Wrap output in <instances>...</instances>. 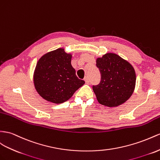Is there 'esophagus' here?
<instances>
[{
	"instance_id": "34e87169",
	"label": "esophagus",
	"mask_w": 160,
	"mask_h": 160,
	"mask_svg": "<svg viewBox=\"0 0 160 160\" xmlns=\"http://www.w3.org/2000/svg\"><path fill=\"white\" fill-rule=\"evenodd\" d=\"M84 81H85V82L87 83V84H89V82H90L89 78H88L87 76H86V77L84 78Z\"/></svg>"
}]
</instances>
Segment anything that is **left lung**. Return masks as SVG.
I'll return each instance as SVG.
<instances>
[{
    "label": "left lung",
    "mask_w": 160,
    "mask_h": 160,
    "mask_svg": "<svg viewBox=\"0 0 160 160\" xmlns=\"http://www.w3.org/2000/svg\"><path fill=\"white\" fill-rule=\"evenodd\" d=\"M101 73V82L92 86L97 99L107 107H118L132 95L136 73L129 62L115 53H107L97 59Z\"/></svg>",
    "instance_id": "obj_1"
}]
</instances>
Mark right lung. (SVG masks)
I'll list each match as a JSON object with an SVG mask.
<instances>
[{"label": "right lung", "mask_w": 160, "mask_h": 160, "mask_svg": "<svg viewBox=\"0 0 160 160\" xmlns=\"http://www.w3.org/2000/svg\"><path fill=\"white\" fill-rule=\"evenodd\" d=\"M71 59L72 55L61 48L40 57L34 73V83L43 99L53 103H62L85 83L76 76Z\"/></svg>", "instance_id": "obj_1"}]
</instances>
